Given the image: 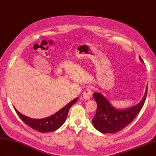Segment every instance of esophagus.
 Returning <instances> with one entry per match:
<instances>
[{"mask_svg": "<svg viewBox=\"0 0 156 156\" xmlns=\"http://www.w3.org/2000/svg\"><path fill=\"white\" fill-rule=\"evenodd\" d=\"M92 95V92L91 89H90V88H87L83 92V98L86 99V100L90 99L91 98Z\"/></svg>", "mask_w": 156, "mask_h": 156, "instance_id": "1", "label": "esophagus"}]
</instances>
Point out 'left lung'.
<instances>
[{"label":"left lung","instance_id":"left-lung-1","mask_svg":"<svg viewBox=\"0 0 156 156\" xmlns=\"http://www.w3.org/2000/svg\"><path fill=\"white\" fill-rule=\"evenodd\" d=\"M140 60L144 63L140 57ZM148 86L141 102L125 109H117L112 106L107 99L100 93H94L93 97L97 103L96 115L92 119L94 127L102 133H115L125 128L134 119L144 106L146 98Z\"/></svg>","mask_w":156,"mask_h":156}]
</instances>
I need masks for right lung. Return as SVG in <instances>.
Returning a JSON list of instances; mask_svg holds the SVG:
<instances>
[{"mask_svg": "<svg viewBox=\"0 0 156 156\" xmlns=\"http://www.w3.org/2000/svg\"><path fill=\"white\" fill-rule=\"evenodd\" d=\"M77 100L78 98L73 99L54 115L41 119H31L30 117L22 115L15 108L14 109L20 119L29 127L41 133H48L57 130L64 123L70 108L77 102Z\"/></svg>", "mask_w": 156, "mask_h": 156, "instance_id": "obj_1", "label": "right lung"}]
</instances>
